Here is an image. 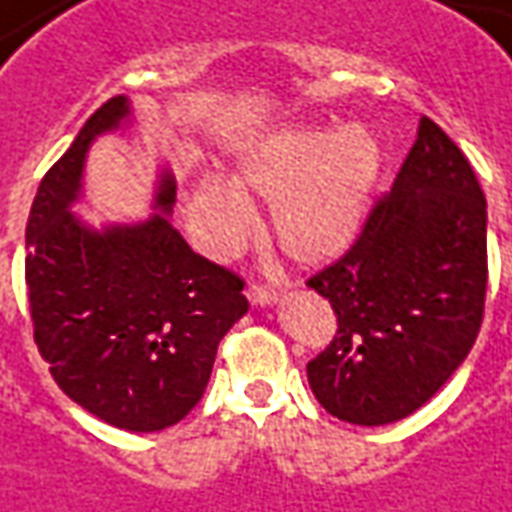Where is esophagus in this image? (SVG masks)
<instances>
[{
  "mask_svg": "<svg viewBox=\"0 0 512 512\" xmlns=\"http://www.w3.org/2000/svg\"><path fill=\"white\" fill-rule=\"evenodd\" d=\"M248 298L250 303H256V306H264V303H276L278 298H281V290L273 287V284H250Z\"/></svg>",
  "mask_w": 512,
  "mask_h": 512,
  "instance_id": "obj_1",
  "label": "esophagus"
}]
</instances>
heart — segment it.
Segmentation results:
<instances>
[{
  "instance_id": "heart-1",
  "label": "heart",
  "mask_w": 512,
  "mask_h": 512,
  "mask_svg": "<svg viewBox=\"0 0 512 512\" xmlns=\"http://www.w3.org/2000/svg\"><path fill=\"white\" fill-rule=\"evenodd\" d=\"M382 147L362 125L340 133H284L239 164V183L273 200V234L298 262L340 256L362 228ZM189 220L211 253H231L250 231L248 195L225 178H209L189 200Z\"/></svg>"
}]
</instances>
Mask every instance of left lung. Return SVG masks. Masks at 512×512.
Instances as JSON below:
<instances>
[{"label":"left lung","mask_w":512,"mask_h":512,"mask_svg":"<svg viewBox=\"0 0 512 512\" xmlns=\"http://www.w3.org/2000/svg\"><path fill=\"white\" fill-rule=\"evenodd\" d=\"M306 284L337 315L334 340L306 365L334 418L401 421L463 365L485 315L488 206L463 150L429 116L354 245Z\"/></svg>","instance_id":"8db88e82"}]
</instances>
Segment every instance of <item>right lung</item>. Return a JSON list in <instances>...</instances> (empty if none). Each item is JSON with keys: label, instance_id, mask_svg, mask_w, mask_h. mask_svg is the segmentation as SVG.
<instances>
[{"label": "right lung", "instance_id": "add662e5", "mask_svg": "<svg viewBox=\"0 0 512 512\" xmlns=\"http://www.w3.org/2000/svg\"><path fill=\"white\" fill-rule=\"evenodd\" d=\"M125 116V97L100 105L41 178L24 281L35 345L63 393L116 429L158 432L203 398L217 345L248 298L234 270L195 253L169 222V172L155 195L161 214L147 222L91 231L69 211L88 144Z\"/></svg>", "mask_w": 512, "mask_h": 512}]
</instances>
